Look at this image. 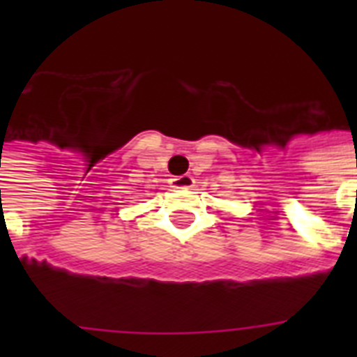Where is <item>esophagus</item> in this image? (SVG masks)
Segmentation results:
<instances>
[{
    "instance_id": "1",
    "label": "esophagus",
    "mask_w": 357,
    "mask_h": 357,
    "mask_svg": "<svg viewBox=\"0 0 357 357\" xmlns=\"http://www.w3.org/2000/svg\"><path fill=\"white\" fill-rule=\"evenodd\" d=\"M170 185L174 189H190L195 185V178L189 176V174H183V176H176V178L170 179Z\"/></svg>"
}]
</instances>
